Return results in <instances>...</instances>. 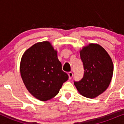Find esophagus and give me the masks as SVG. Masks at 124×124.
<instances>
[{
    "instance_id": "1",
    "label": "esophagus",
    "mask_w": 124,
    "mask_h": 124,
    "mask_svg": "<svg viewBox=\"0 0 124 124\" xmlns=\"http://www.w3.org/2000/svg\"><path fill=\"white\" fill-rule=\"evenodd\" d=\"M73 74L72 73V72H69V73H68V76H69V79H72V78L73 77Z\"/></svg>"
}]
</instances>
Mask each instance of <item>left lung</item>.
Wrapping results in <instances>:
<instances>
[{"mask_svg":"<svg viewBox=\"0 0 124 124\" xmlns=\"http://www.w3.org/2000/svg\"><path fill=\"white\" fill-rule=\"evenodd\" d=\"M84 75L74 85L83 96L96 97L107 89L113 75V63L108 54L98 44H90L80 51Z\"/></svg>","mask_w":124,"mask_h":124,"instance_id":"8db88e82","label":"left lung"}]
</instances>
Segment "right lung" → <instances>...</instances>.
<instances>
[{"instance_id":"1","label":"right lung","mask_w":124,"mask_h":124,"mask_svg":"<svg viewBox=\"0 0 124 124\" xmlns=\"http://www.w3.org/2000/svg\"><path fill=\"white\" fill-rule=\"evenodd\" d=\"M20 73L28 92L41 101L56 96L69 78L62 70L57 51L48 41L35 44L24 53Z\"/></svg>"}]
</instances>
